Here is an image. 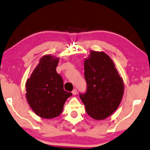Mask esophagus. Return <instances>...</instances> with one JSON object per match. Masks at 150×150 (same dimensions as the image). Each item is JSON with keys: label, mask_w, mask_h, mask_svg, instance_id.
<instances>
[{"label": "esophagus", "mask_w": 150, "mask_h": 150, "mask_svg": "<svg viewBox=\"0 0 150 150\" xmlns=\"http://www.w3.org/2000/svg\"><path fill=\"white\" fill-rule=\"evenodd\" d=\"M72 94H73V95H76V94H77V89H75H75H74V90H73V91H72Z\"/></svg>", "instance_id": "34e87169"}]
</instances>
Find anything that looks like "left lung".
<instances>
[{
	"instance_id": "8db88e82",
	"label": "left lung",
	"mask_w": 150,
	"mask_h": 150,
	"mask_svg": "<svg viewBox=\"0 0 150 150\" xmlns=\"http://www.w3.org/2000/svg\"><path fill=\"white\" fill-rule=\"evenodd\" d=\"M86 91L79 97L86 112L95 120H104L112 114L121 102L124 82L112 60L103 52L91 51L84 61Z\"/></svg>"
}]
</instances>
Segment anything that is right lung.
<instances>
[{"instance_id": "add662e5", "label": "right lung", "mask_w": 150, "mask_h": 150, "mask_svg": "<svg viewBox=\"0 0 150 150\" xmlns=\"http://www.w3.org/2000/svg\"><path fill=\"white\" fill-rule=\"evenodd\" d=\"M59 58L44 56L27 80L26 98L31 109L39 116L56 117L62 112L65 101L72 95L64 90L61 76L56 72Z\"/></svg>"}]
</instances>
